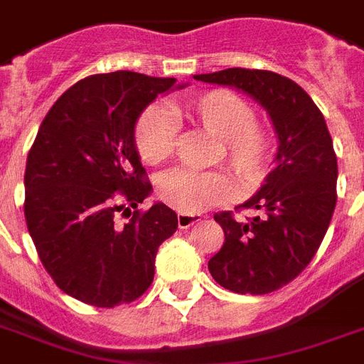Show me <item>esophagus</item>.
Listing matches in <instances>:
<instances>
[{
  "label": "esophagus",
  "instance_id": "1",
  "mask_svg": "<svg viewBox=\"0 0 364 364\" xmlns=\"http://www.w3.org/2000/svg\"><path fill=\"white\" fill-rule=\"evenodd\" d=\"M198 221L200 215H193V213H179L177 215V225H179V228H191Z\"/></svg>",
  "mask_w": 364,
  "mask_h": 364
}]
</instances>
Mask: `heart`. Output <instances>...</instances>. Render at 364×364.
Instances as JSON below:
<instances>
[{"label":"heart","mask_w":364,"mask_h":364,"mask_svg":"<svg viewBox=\"0 0 364 364\" xmlns=\"http://www.w3.org/2000/svg\"><path fill=\"white\" fill-rule=\"evenodd\" d=\"M171 113L217 137V156L243 185H257L264 179L270 162V132L253 121V107L242 96L230 90H210L177 102L171 105ZM173 143L176 124L164 111L151 107L137 119L136 147L143 162H164ZM156 193L179 213H200L227 202L232 196V183L221 171L173 170L160 177Z\"/></svg>","instance_id":"obj_1"}]
</instances>
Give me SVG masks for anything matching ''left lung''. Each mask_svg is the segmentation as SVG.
Segmentation results:
<instances>
[{
    "instance_id": "8db88e82",
    "label": "left lung",
    "mask_w": 364,
    "mask_h": 364,
    "mask_svg": "<svg viewBox=\"0 0 364 364\" xmlns=\"http://www.w3.org/2000/svg\"><path fill=\"white\" fill-rule=\"evenodd\" d=\"M194 79L247 94L264 107L276 132L274 170L240 205L255 215L217 213L225 243L208 262L213 279L232 293H272L310 264L327 234L338 179L333 137L304 88L274 71L228 68Z\"/></svg>"
}]
</instances>
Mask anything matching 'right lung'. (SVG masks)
<instances>
[{
  "label": "right lung",
  "instance_id": "obj_1",
  "mask_svg": "<svg viewBox=\"0 0 364 364\" xmlns=\"http://www.w3.org/2000/svg\"><path fill=\"white\" fill-rule=\"evenodd\" d=\"M185 87L134 71L90 75L39 126L26 162V225L54 283L85 304L132 302L153 283L160 243L177 230L176 211L154 202L124 225L116 211L153 193L143 181L137 119L160 94Z\"/></svg>",
  "mask_w": 364,
  "mask_h": 364
}]
</instances>
